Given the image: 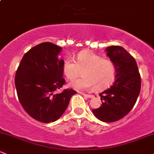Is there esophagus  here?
Returning <instances> with one entry per match:
<instances>
[{
  "label": "esophagus",
  "instance_id": "1",
  "mask_svg": "<svg viewBox=\"0 0 154 154\" xmlns=\"http://www.w3.org/2000/svg\"><path fill=\"white\" fill-rule=\"evenodd\" d=\"M81 94H82L84 96L89 97V98H92V97H93V95H88V94H84V93H81Z\"/></svg>",
  "mask_w": 154,
  "mask_h": 154
}]
</instances>
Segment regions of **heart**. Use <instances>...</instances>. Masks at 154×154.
<instances>
[{"instance_id":"b5f03b06","label":"heart","mask_w":154,"mask_h":154,"mask_svg":"<svg viewBox=\"0 0 154 154\" xmlns=\"http://www.w3.org/2000/svg\"><path fill=\"white\" fill-rule=\"evenodd\" d=\"M62 70L70 81L79 77L82 72L84 76L70 84L72 88L79 90L93 87L95 90H103L114 82L117 72L116 66L112 61L103 59L90 51L79 53L76 61L72 58L66 59Z\"/></svg>"}]
</instances>
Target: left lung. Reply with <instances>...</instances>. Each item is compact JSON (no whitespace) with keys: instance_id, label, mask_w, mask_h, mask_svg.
<instances>
[{"instance_id":"left-lung-1","label":"left lung","mask_w":154,"mask_h":154,"mask_svg":"<svg viewBox=\"0 0 154 154\" xmlns=\"http://www.w3.org/2000/svg\"><path fill=\"white\" fill-rule=\"evenodd\" d=\"M106 51L116 66V76L109 88L99 94L102 106L92 112L98 120L112 123L125 117L136 103L141 77L134 58L123 47L109 46Z\"/></svg>"}]
</instances>
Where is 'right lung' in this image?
<instances>
[{
    "label": "right lung",
    "instance_id": "add662e5",
    "mask_svg": "<svg viewBox=\"0 0 154 154\" xmlns=\"http://www.w3.org/2000/svg\"><path fill=\"white\" fill-rule=\"evenodd\" d=\"M62 49L51 42L37 45L25 54L16 72L20 103L31 117L42 123L57 120L76 93L72 89L56 93L65 83L64 60L59 57Z\"/></svg>",
    "mask_w": 154,
    "mask_h": 154
}]
</instances>
